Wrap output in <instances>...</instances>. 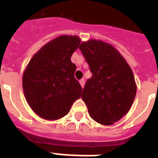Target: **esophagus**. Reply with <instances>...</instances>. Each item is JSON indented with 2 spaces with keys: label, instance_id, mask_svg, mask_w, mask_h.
Masks as SVG:
<instances>
[{
  "label": "esophagus",
  "instance_id": "obj_1",
  "mask_svg": "<svg viewBox=\"0 0 158 158\" xmlns=\"http://www.w3.org/2000/svg\"><path fill=\"white\" fill-rule=\"evenodd\" d=\"M79 82H80V84H81V87L83 88V87H84V84H85V80H84V79H81V80H80V81H79Z\"/></svg>",
  "mask_w": 158,
  "mask_h": 158
}]
</instances>
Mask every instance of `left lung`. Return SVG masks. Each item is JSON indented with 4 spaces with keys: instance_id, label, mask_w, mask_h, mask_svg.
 Listing matches in <instances>:
<instances>
[{
    "instance_id": "obj_1",
    "label": "left lung",
    "mask_w": 158,
    "mask_h": 158,
    "mask_svg": "<svg viewBox=\"0 0 158 158\" xmlns=\"http://www.w3.org/2000/svg\"><path fill=\"white\" fill-rule=\"evenodd\" d=\"M92 77L83 88L81 99L90 117L103 125H111L130 110L136 94L135 77L123 57L112 46L97 40L82 42Z\"/></svg>"
}]
</instances>
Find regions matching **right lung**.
<instances>
[{"mask_svg": "<svg viewBox=\"0 0 158 158\" xmlns=\"http://www.w3.org/2000/svg\"><path fill=\"white\" fill-rule=\"evenodd\" d=\"M81 43L75 35H61L35 54L23 75V89L31 109L47 120L64 117L81 97L82 88L75 78L70 60Z\"/></svg>", "mask_w": 158, "mask_h": 158, "instance_id": "1", "label": "right lung"}]
</instances>
